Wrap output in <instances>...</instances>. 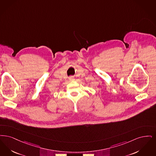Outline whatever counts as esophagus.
Instances as JSON below:
<instances>
[{"instance_id":"esophagus-1","label":"esophagus","mask_w":156,"mask_h":156,"mask_svg":"<svg viewBox=\"0 0 156 156\" xmlns=\"http://www.w3.org/2000/svg\"><path fill=\"white\" fill-rule=\"evenodd\" d=\"M73 79H74L73 76H70V77H69V80H73Z\"/></svg>"}]
</instances>
